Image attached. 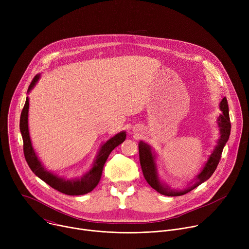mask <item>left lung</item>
I'll return each instance as SVG.
<instances>
[{
	"mask_svg": "<svg viewBox=\"0 0 249 249\" xmlns=\"http://www.w3.org/2000/svg\"><path fill=\"white\" fill-rule=\"evenodd\" d=\"M220 110L222 111V113L219 115L217 119V124L220 131V138L217 141V145L209 156L207 161L204 163L199 174L196 176L195 181L182 190L171 189L168 185L165 184V182H163L160 179L158 171L157 155L155 150L152 148V146L145 143L144 141H140L139 155L142 170H143L145 179L155 190L165 196H181L190 192L191 190H193L194 188L208 180L212 176V174L214 173L221 160L224 147L226 146L231 134L229 105L226 97H224L220 102Z\"/></svg>",
	"mask_w": 249,
	"mask_h": 249,
	"instance_id": "8db88e82",
	"label": "left lung"
}]
</instances>
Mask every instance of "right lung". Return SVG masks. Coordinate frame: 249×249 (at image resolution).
Listing matches in <instances>:
<instances>
[{
  "mask_svg": "<svg viewBox=\"0 0 249 249\" xmlns=\"http://www.w3.org/2000/svg\"><path fill=\"white\" fill-rule=\"evenodd\" d=\"M40 74H37L32 80L29 88L27 89V93L31 91V89L35 87L39 81ZM28 109H29V98L26 97L25 104L23 106V109L20 114V121H19V129L22 136L23 141V153L24 158L26 160L27 164L29 165L30 169L34 172V174L38 176L41 180L46 182L52 188L58 190L67 195H84L90 191H92L95 186L98 184L103 165L107 160L110 153L120 144H122L126 139V132L121 131L120 133L116 134L109 140H107L103 143L93 160L91 167L89 171H87L82 177H77V178H66V177L59 176L49 170H47L40 160L38 159L36 153H35L31 140L29 136L28 130Z\"/></svg>",
  "mask_w": 249,
  "mask_h": 249,
  "instance_id": "right-lung-1",
  "label": "right lung"
}]
</instances>
